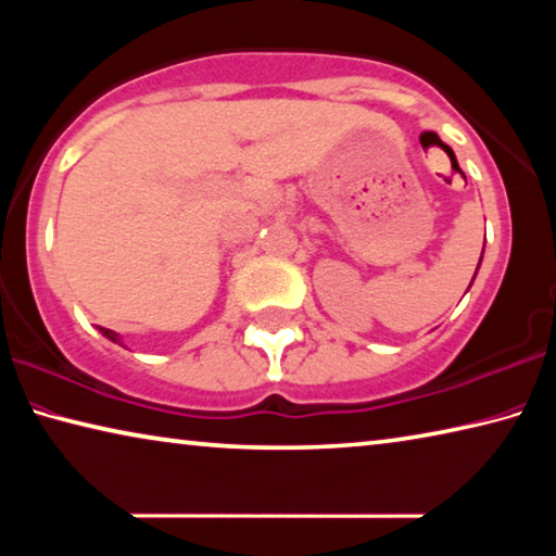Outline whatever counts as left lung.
Here are the masks:
<instances>
[{
  "label": "left lung",
  "mask_w": 556,
  "mask_h": 556,
  "mask_svg": "<svg viewBox=\"0 0 556 556\" xmlns=\"http://www.w3.org/2000/svg\"><path fill=\"white\" fill-rule=\"evenodd\" d=\"M482 252H484V247H482ZM482 260V257H480ZM478 269H480V262H478ZM475 275H478V271H475ZM475 279V277H472ZM470 285H472V281H470Z\"/></svg>",
  "instance_id": "obj_1"
}]
</instances>
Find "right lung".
<instances>
[{
	"label": "right lung",
	"mask_w": 556,
	"mask_h": 556,
	"mask_svg": "<svg viewBox=\"0 0 556 556\" xmlns=\"http://www.w3.org/2000/svg\"><path fill=\"white\" fill-rule=\"evenodd\" d=\"M101 333H103V337H109L111 341H116V343H121V337H118V333H116V331H111V329H103V326H101ZM121 346H123V343H121Z\"/></svg>",
	"instance_id": "add662e5"
}]
</instances>
